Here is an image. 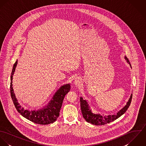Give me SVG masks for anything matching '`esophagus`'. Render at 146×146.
Returning <instances> with one entry per match:
<instances>
[{
    "mask_svg": "<svg viewBox=\"0 0 146 146\" xmlns=\"http://www.w3.org/2000/svg\"><path fill=\"white\" fill-rule=\"evenodd\" d=\"M79 83V79H76L75 80V82H74V83L75 84H76V85H78V84Z\"/></svg>",
    "mask_w": 146,
    "mask_h": 146,
    "instance_id": "esophagus-1",
    "label": "esophagus"
}]
</instances>
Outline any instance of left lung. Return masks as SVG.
Here are the masks:
<instances>
[{"label":"left lung","instance_id":"8db88e82","mask_svg":"<svg viewBox=\"0 0 146 146\" xmlns=\"http://www.w3.org/2000/svg\"><path fill=\"white\" fill-rule=\"evenodd\" d=\"M125 60H126L127 62L130 64V62L129 60L126 57H125ZM131 66V64H130ZM132 94L127 102L126 105H125L124 108H123L120 111H119L116 114L112 115H101L100 113L98 114H95L92 112L91 110L89 109V107L87 102L85 100H84L82 97L80 98V107H81V110L82 112L83 116V117L85 119V120L92 124L96 125H104L110 123L119 117H120L122 115H123L129 107L130 106V104H131V99H132Z\"/></svg>","mask_w":146,"mask_h":146}]
</instances>
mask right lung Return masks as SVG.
<instances>
[{"label":"right lung","mask_w":146,"mask_h":146,"mask_svg":"<svg viewBox=\"0 0 146 146\" xmlns=\"http://www.w3.org/2000/svg\"><path fill=\"white\" fill-rule=\"evenodd\" d=\"M17 64V60L15 63L11 76V85L10 91L11 96L17 111L29 120L40 125H46L54 123L56 121L60 115V110L62 107L63 101L66 94L70 90V85L66 84L62 86L57 91L53 97V100L42 109L38 111H29L25 110L21 107L18 103L17 100L15 97L13 87H12V79Z\"/></svg>","instance_id":"obj_1"}]
</instances>
